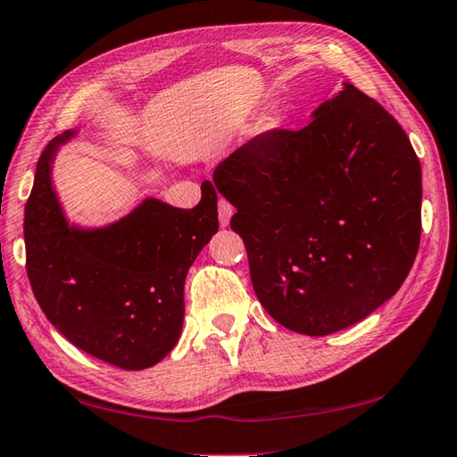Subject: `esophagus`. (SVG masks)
<instances>
[{
    "label": "esophagus",
    "mask_w": 457,
    "mask_h": 457,
    "mask_svg": "<svg viewBox=\"0 0 457 457\" xmlns=\"http://www.w3.org/2000/svg\"><path fill=\"white\" fill-rule=\"evenodd\" d=\"M231 215H234V205L226 200H220L218 204V218H220V226L221 228H228L229 226V220Z\"/></svg>",
    "instance_id": "obj_1"
}]
</instances>
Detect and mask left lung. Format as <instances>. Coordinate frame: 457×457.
<instances>
[{"label":"left lung","instance_id":"1","mask_svg":"<svg viewBox=\"0 0 457 457\" xmlns=\"http://www.w3.org/2000/svg\"><path fill=\"white\" fill-rule=\"evenodd\" d=\"M308 126L270 129L213 171L236 207L257 300L281 326L329 336L378 310L416 260L421 165L400 123L352 84Z\"/></svg>","mask_w":457,"mask_h":457}]
</instances>
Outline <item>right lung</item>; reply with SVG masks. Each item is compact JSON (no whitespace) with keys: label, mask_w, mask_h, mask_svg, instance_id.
Wrapping results in <instances>:
<instances>
[{"label":"right lung","mask_w":457,"mask_h":457,"mask_svg":"<svg viewBox=\"0 0 457 457\" xmlns=\"http://www.w3.org/2000/svg\"><path fill=\"white\" fill-rule=\"evenodd\" d=\"M76 131L41 152L26 204L28 278L46 318L70 342L121 370L155 366L184 326V284L197 253L218 231V194L179 210L147 197L105 228L70 226L52 184V163Z\"/></svg>","instance_id":"add662e5"}]
</instances>
